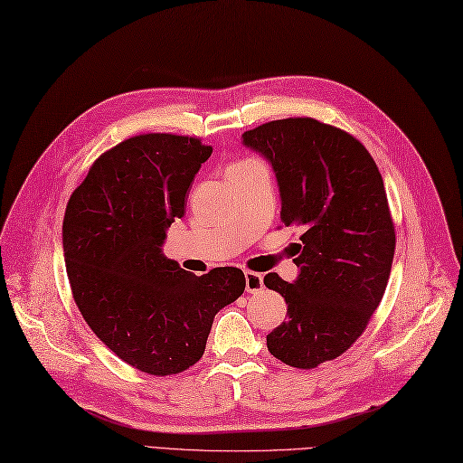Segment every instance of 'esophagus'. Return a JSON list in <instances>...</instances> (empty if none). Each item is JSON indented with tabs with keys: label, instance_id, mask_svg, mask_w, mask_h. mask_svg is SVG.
Returning a JSON list of instances; mask_svg holds the SVG:
<instances>
[{
	"label": "esophagus",
	"instance_id": "1",
	"mask_svg": "<svg viewBox=\"0 0 463 463\" xmlns=\"http://www.w3.org/2000/svg\"><path fill=\"white\" fill-rule=\"evenodd\" d=\"M244 278H246V291L248 293H256L264 288V278H262V274H258V271L246 269Z\"/></svg>",
	"mask_w": 463,
	"mask_h": 463
}]
</instances>
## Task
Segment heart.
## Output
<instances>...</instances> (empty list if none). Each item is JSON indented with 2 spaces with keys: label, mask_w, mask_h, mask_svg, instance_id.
I'll return each mask as SVG.
<instances>
[{
  "label": "heart",
  "mask_w": 463,
  "mask_h": 463,
  "mask_svg": "<svg viewBox=\"0 0 463 463\" xmlns=\"http://www.w3.org/2000/svg\"><path fill=\"white\" fill-rule=\"evenodd\" d=\"M248 162H252V160H241V162H234L232 165H231V168H236V165H242V164H248ZM229 168V170H231Z\"/></svg>",
  "instance_id": "b5f03b06"
}]
</instances>
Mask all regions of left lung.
Wrapping results in <instances>:
<instances>
[{
  "instance_id": "left-lung-1",
  "label": "left lung",
  "mask_w": 463,
  "mask_h": 463,
  "mask_svg": "<svg viewBox=\"0 0 463 463\" xmlns=\"http://www.w3.org/2000/svg\"><path fill=\"white\" fill-rule=\"evenodd\" d=\"M271 162L286 227H301L295 283L276 271L288 321L271 330V355L313 370L345 354L382 303L395 254V224L372 154L338 127L311 117L278 118L242 135Z\"/></svg>"
}]
</instances>
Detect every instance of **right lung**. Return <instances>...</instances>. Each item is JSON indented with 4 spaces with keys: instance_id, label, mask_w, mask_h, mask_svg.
I'll return each instance as SVG.
<instances>
[{
    "instance_id": "obj_1",
    "label": "right lung",
    "mask_w": 463,
    "mask_h": 463,
    "mask_svg": "<svg viewBox=\"0 0 463 463\" xmlns=\"http://www.w3.org/2000/svg\"><path fill=\"white\" fill-rule=\"evenodd\" d=\"M211 152L197 137H130L91 164L66 205L62 244L78 309L105 346L150 375L197 364L213 318L246 288L239 268L194 276L160 248Z\"/></svg>"
}]
</instances>
